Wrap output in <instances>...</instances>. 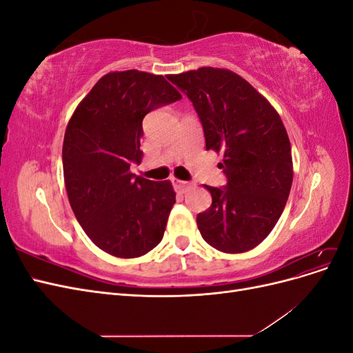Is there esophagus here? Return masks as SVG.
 <instances>
[{
	"label": "esophagus",
	"instance_id": "obj_1",
	"mask_svg": "<svg viewBox=\"0 0 353 353\" xmlns=\"http://www.w3.org/2000/svg\"><path fill=\"white\" fill-rule=\"evenodd\" d=\"M172 184L178 193H185V191L190 188V183H185V181H181L176 178H172Z\"/></svg>",
	"mask_w": 353,
	"mask_h": 353
}]
</instances>
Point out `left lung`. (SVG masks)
Listing matches in <instances>:
<instances>
[{
  "label": "left lung",
  "instance_id": "obj_1",
  "mask_svg": "<svg viewBox=\"0 0 353 353\" xmlns=\"http://www.w3.org/2000/svg\"><path fill=\"white\" fill-rule=\"evenodd\" d=\"M168 79L193 103L206 150L223 156L227 185H205L212 205L197 215L201 237L221 252H248L268 237L290 194L292 147L281 117L228 69L200 68Z\"/></svg>",
  "mask_w": 353,
  "mask_h": 353
}]
</instances>
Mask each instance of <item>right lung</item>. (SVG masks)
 Masks as SVG:
<instances>
[{"label":"right lung","instance_id":"1","mask_svg":"<svg viewBox=\"0 0 353 353\" xmlns=\"http://www.w3.org/2000/svg\"><path fill=\"white\" fill-rule=\"evenodd\" d=\"M183 99L162 74L110 72L73 112L63 141L69 203L91 241L116 258H138L162 241L175 191L137 176L143 119Z\"/></svg>","mask_w":353,"mask_h":353}]
</instances>
